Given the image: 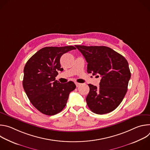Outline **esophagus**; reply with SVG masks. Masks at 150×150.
<instances>
[{
    "label": "esophagus",
    "instance_id": "1",
    "mask_svg": "<svg viewBox=\"0 0 150 150\" xmlns=\"http://www.w3.org/2000/svg\"><path fill=\"white\" fill-rule=\"evenodd\" d=\"M75 85H76V87H78L79 85H81V83H78V82H76L75 83Z\"/></svg>",
    "mask_w": 150,
    "mask_h": 150
}]
</instances>
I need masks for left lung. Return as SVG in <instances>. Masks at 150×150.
<instances>
[{
  "mask_svg": "<svg viewBox=\"0 0 150 150\" xmlns=\"http://www.w3.org/2000/svg\"><path fill=\"white\" fill-rule=\"evenodd\" d=\"M88 63L87 72L101 76L100 87L88 84L86 101L94 113L103 115L116 109L127 90L131 72L126 59L106 46L75 45Z\"/></svg>",
  "mask_w": 150,
  "mask_h": 150,
  "instance_id": "obj_1",
  "label": "left lung"
}]
</instances>
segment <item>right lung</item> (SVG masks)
Listing matches in <instances>:
<instances>
[{"label":"right lung","instance_id":"right-lung-1","mask_svg":"<svg viewBox=\"0 0 150 150\" xmlns=\"http://www.w3.org/2000/svg\"><path fill=\"white\" fill-rule=\"evenodd\" d=\"M74 46L46 47L35 53L26 63L23 87L30 102L41 113L54 115L65 108L69 93L76 85L72 81L61 83L55 80L62 71L60 59Z\"/></svg>","mask_w":150,"mask_h":150}]
</instances>
